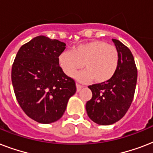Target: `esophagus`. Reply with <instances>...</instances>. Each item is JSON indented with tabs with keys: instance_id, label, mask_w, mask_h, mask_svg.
I'll use <instances>...</instances> for the list:
<instances>
[{
	"instance_id": "esophagus-1",
	"label": "esophagus",
	"mask_w": 153,
	"mask_h": 153,
	"mask_svg": "<svg viewBox=\"0 0 153 153\" xmlns=\"http://www.w3.org/2000/svg\"><path fill=\"white\" fill-rule=\"evenodd\" d=\"M82 87H83V86H81V85H79V84H78V83H77V84H76L77 92H79V91H81L82 89Z\"/></svg>"
}]
</instances>
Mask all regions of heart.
<instances>
[{
    "instance_id": "1",
    "label": "heart",
    "mask_w": 153,
    "mask_h": 153,
    "mask_svg": "<svg viewBox=\"0 0 153 153\" xmlns=\"http://www.w3.org/2000/svg\"><path fill=\"white\" fill-rule=\"evenodd\" d=\"M118 61L116 48L102 40L79 44L72 51H63L59 56V64L67 76H73L85 67L86 70L76 75V79L83 82L93 79L98 83L109 80L116 72Z\"/></svg>"
}]
</instances>
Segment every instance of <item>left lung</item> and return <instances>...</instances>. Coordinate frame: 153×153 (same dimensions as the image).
<instances>
[{
	"label": "left lung",
	"instance_id": "8db88e82",
	"mask_svg": "<svg viewBox=\"0 0 153 153\" xmlns=\"http://www.w3.org/2000/svg\"><path fill=\"white\" fill-rule=\"evenodd\" d=\"M112 40L119 55L116 72L108 81L88 86L92 98L86 105L89 117L102 126L112 125L125 116L133 102L137 79V69L130 50L117 39Z\"/></svg>",
	"mask_w": 153,
	"mask_h": 153
}]
</instances>
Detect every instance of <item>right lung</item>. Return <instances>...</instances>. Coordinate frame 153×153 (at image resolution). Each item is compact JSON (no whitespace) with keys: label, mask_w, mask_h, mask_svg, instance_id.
<instances>
[{"label":"right lung","mask_w":153,"mask_h":153,"mask_svg":"<svg viewBox=\"0 0 153 153\" xmlns=\"http://www.w3.org/2000/svg\"><path fill=\"white\" fill-rule=\"evenodd\" d=\"M65 48L63 42L39 36L21 46L16 55L12 67L16 98L25 114L39 123L61 118L76 92L74 80L59 64Z\"/></svg>","instance_id":"add662e5"}]
</instances>
